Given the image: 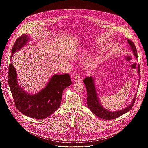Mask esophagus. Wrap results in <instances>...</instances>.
Segmentation results:
<instances>
[{
  "label": "esophagus",
  "instance_id": "1",
  "mask_svg": "<svg viewBox=\"0 0 148 148\" xmlns=\"http://www.w3.org/2000/svg\"><path fill=\"white\" fill-rule=\"evenodd\" d=\"M75 81L76 82H79L81 81L80 75L79 74H77V75L75 77Z\"/></svg>",
  "mask_w": 148,
  "mask_h": 148
}]
</instances>
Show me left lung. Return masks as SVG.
<instances>
[{
	"label": "left lung",
	"instance_id": "obj_1",
	"mask_svg": "<svg viewBox=\"0 0 148 148\" xmlns=\"http://www.w3.org/2000/svg\"><path fill=\"white\" fill-rule=\"evenodd\" d=\"M127 42L129 44L132 53L134 56L137 59L138 55H137V51L134 45V42L130 39H127ZM138 73L139 75V84L140 83V69L139 65H138ZM83 82L85 85V87L87 91V104L88 108L92 111L93 114H94L96 116H98L100 118L106 120H110L118 118L122 115L128 112L134 106V103L136 99V94L134 97L132 102L131 103L130 105L127 106L125 108L120 110L118 111L115 112H110L109 110H106L103 106L100 104L99 100L98 95L97 93V91L95 89V86L94 84V80L92 77H86L83 80Z\"/></svg>",
	"mask_w": 148,
	"mask_h": 148
}]
</instances>
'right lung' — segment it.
<instances>
[{
	"instance_id": "right-lung-1",
	"label": "right lung",
	"mask_w": 148,
	"mask_h": 148,
	"mask_svg": "<svg viewBox=\"0 0 148 148\" xmlns=\"http://www.w3.org/2000/svg\"><path fill=\"white\" fill-rule=\"evenodd\" d=\"M29 39L28 35L23 34L16 40L11 58L27 43ZM8 80L16 108L24 115L39 119L48 118L56 111L60 106L64 89L72 84L68 74H55L41 91L30 94L19 87L16 70L12 63L9 65Z\"/></svg>"
}]
</instances>
